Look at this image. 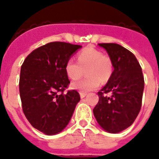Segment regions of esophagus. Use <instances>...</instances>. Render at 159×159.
Wrapping results in <instances>:
<instances>
[{"mask_svg":"<svg viewBox=\"0 0 159 159\" xmlns=\"http://www.w3.org/2000/svg\"><path fill=\"white\" fill-rule=\"evenodd\" d=\"M86 93H83V92H80V98H84L86 96Z\"/></svg>","mask_w":159,"mask_h":159,"instance_id":"1","label":"esophagus"}]
</instances>
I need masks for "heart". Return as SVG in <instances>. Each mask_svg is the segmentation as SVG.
<instances>
[{"label": "heart", "mask_w": 159, "mask_h": 159, "mask_svg": "<svg viewBox=\"0 0 159 159\" xmlns=\"http://www.w3.org/2000/svg\"><path fill=\"white\" fill-rule=\"evenodd\" d=\"M78 62L69 59L64 70L70 80H78L86 70L87 78L75 81L71 88L80 92H89L97 89L101 82H107L111 76L112 61L108 55L94 48H86L78 54Z\"/></svg>", "instance_id": "heart-1"}]
</instances>
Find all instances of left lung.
<instances>
[{"label": "left lung", "instance_id": "1", "mask_svg": "<svg viewBox=\"0 0 159 159\" xmlns=\"http://www.w3.org/2000/svg\"><path fill=\"white\" fill-rule=\"evenodd\" d=\"M98 45L107 50L114 70L98 92L99 101L93 112L105 131L117 133L129 127L140 111L144 78L138 59L129 50L116 43ZM110 92L109 98L105 95Z\"/></svg>", "mask_w": 159, "mask_h": 159}]
</instances>
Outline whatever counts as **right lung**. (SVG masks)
<instances>
[{"label": "right lung", "instance_id": "obj_1", "mask_svg": "<svg viewBox=\"0 0 159 159\" xmlns=\"http://www.w3.org/2000/svg\"><path fill=\"white\" fill-rule=\"evenodd\" d=\"M80 45L52 42L36 48L21 65L19 91L25 116L31 125L47 135L62 132L80 101L70 84L64 67Z\"/></svg>", "mask_w": 159, "mask_h": 159}]
</instances>
